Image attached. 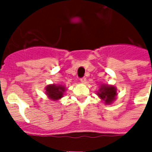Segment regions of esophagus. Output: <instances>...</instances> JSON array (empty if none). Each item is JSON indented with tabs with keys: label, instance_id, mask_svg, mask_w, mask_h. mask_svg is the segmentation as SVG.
<instances>
[{
	"label": "esophagus",
	"instance_id": "obj_1",
	"mask_svg": "<svg viewBox=\"0 0 152 152\" xmlns=\"http://www.w3.org/2000/svg\"><path fill=\"white\" fill-rule=\"evenodd\" d=\"M80 82L83 83V84H85V83L86 82V77H83V78H81V79H80Z\"/></svg>",
	"mask_w": 152,
	"mask_h": 152
}]
</instances>
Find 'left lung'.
<instances>
[{
	"instance_id": "left-lung-1",
	"label": "left lung",
	"mask_w": 152,
	"mask_h": 152,
	"mask_svg": "<svg viewBox=\"0 0 152 152\" xmlns=\"http://www.w3.org/2000/svg\"><path fill=\"white\" fill-rule=\"evenodd\" d=\"M117 89L115 86L102 84L100 86L99 91L97 92V95L104 102L106 105H110L115 101L117 97Z\"/></svg>"
}]
</instances>
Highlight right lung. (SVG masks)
<instances>
[{
  "label": "right lung",
  "instance_id": "1",
  "mask_svg": "<svg viewBox=\"0 0 152 152\" xmlns=\"http://www.w3.org/2000/svg\"><path fill=\"white\" fill-rule=\"evenodd\" d=\"M66 86L63 85H48L45 88V94L47 95V98L52 101H58L64 96V94L66 92Z\"/></svg>",
  "mask_w": 152,
  "mask_h": 152
}]
</instances>
